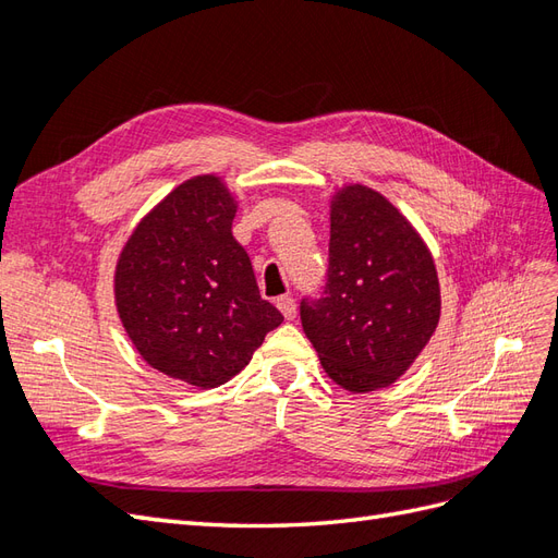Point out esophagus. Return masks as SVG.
Returning <instances> with one entry per match:
<instances>
[{
    "mask_svg": "<svg viewBox=\"0 0 558 558\" xmlns=\"http://www.w3.org/2000/svg\"><path fill=\"white\" fill-rule=\"evenodd\" d=\"M276 306L280 308V314L284 316V320H292L296 316V302L292 300V296H280Z\"/></svg>",
    "mask_w": 558,
    "mask_h": 558,
    "instance_id": "obj_1",
    "label": "esophagus"
}]
</instances>
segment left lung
<instances>
[{"mask_svg": "<svg viewBox=\"0 0 558 558\" xmlns=\"http://www.w3.org/2000/svg\"><path fill=\"white\" fill-rule=\"evenodd\" d=\"M439 308L433 254L411 220L368 185L335 190L326 292L300 308L332 383L354 395L392 385L430 342Z\"/></svg>", "mask_w": 558, "mask_h": 558, "instance_id": "obj_1", "label": "left lung"}]
</instances>
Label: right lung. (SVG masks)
<instances>
[{
    "mask_svg": "<svg viewBox=\"0 0 558 558\" xmlns=\"http://www.w3.org/2000/svg\"><path fill=\"white\" fill-rule=\"evenodd\" d=\"M238 197L216 173L180 183L140 218L113 270V302L137 354L209 390L250 364L282 323L232 238Z\"/></svg>",
    "mask_w": 558,
    "mask_h": 558,
    "instance_id": "obj_1",
    "label": "right lung"
}]
</instances>
